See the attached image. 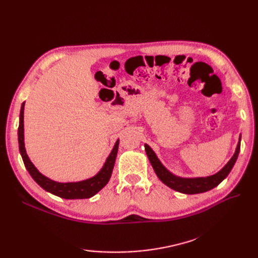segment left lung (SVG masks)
Returning a JSON list of instances; mask_svg holds the SVG:
<instances>
[{"instance_id": "1", "label": "left lung", "mask_w": 258, "mask_h": 258, "mask_svg": "<svg viewBox=\"0 0 258 258\" xmlns=\"http://www.w3.org/2000/svg\"><path fill=\"white\" fill-rule=\"evenodd\" d=\"M240 141H241V136L239 138V142L236 148V152L233 154L231 159L227 162L221 171H218L217 173L210 175L207 177H194V178H185V177H179L170 172L167 168L162 165L160 160L158 159L157 156L154 153L152 148L145 144V151L148 159H150L151 165L155 171V173L157 174L160 181L169 186L170 188H172L176 191H179L182 194H200L205 192L210 189L214 188L218 184H220L224 178L227 177L229 172L231 171L233 165L237 161L238 155L240 152Z\"/></svg>"}]
</instances>
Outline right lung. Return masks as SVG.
Returning a JSON list of instances; mask_svg holds the SVG:
<instances>
[{
    "instance_id": "1",
    "label": "right lung",
    "mask_w": 258,
    "mask_h": 258,
    "mask_svg": "<svg viewBox=\"0 0 258 258\" xmlns=\"http://www.w3.org/2000/svg\"><path fill=\"white\" fill-rule=\"evenodd\" d=\"M23 111H25V102L21 105L20 116H19V127H18V143H19V151L23 163L29 171L30 175L32 176L34 181L40 185L42 188L46 191H48L54 196L64 199H86L90 198L100 191L103 187L110 181L114 163L116 160L117 152H118V144L119 140H117L113 150L108 156L104 166L102 167L99 172L90 178L85 179L81 182H70V183H59L52 179L46 177L38 171L31 160L29 159L26 148H25V136H23Z\"/></svg>"
}]
</instances>
